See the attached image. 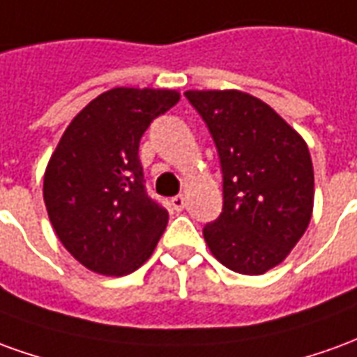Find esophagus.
<instances>
[{
	"label": "esophagus",
	"mask_w": 357,
	"mask_h": 357,
	"mask_svg": "<svg viewBox=\"0 0 357 357\" xmlns=\"http://www.w3.org/2000/svg\"><path fill=\"white\" fill-rule=\"evenodd\" d=\"M171 206H173L174 211H183L184 206H186V199H184L183 194H178V196L171 198Z\"/></svg>",
	"instance_id": "obj_1"
}]
</instances>
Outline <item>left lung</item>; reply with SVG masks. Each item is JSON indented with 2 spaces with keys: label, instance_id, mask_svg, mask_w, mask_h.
<instances>
[{
  "label": "left lung",
  "instance_id": "left-lung-1",
  "mask_svg": "<svg viewBox=\"0 0 357 357\" xmlns=\"http://www.w3.org/2000/svg\"><path fill=\"white\" fill-rule=\"evenodd\" d=\"M209 128L223 173V209L204 227L211 254L231 271L264 275L310 225L313 167L302 136L238 90L184 93Z\"/></svg>",
  "mask_w": 357,
  "mask_h": 357
}]
</instances>
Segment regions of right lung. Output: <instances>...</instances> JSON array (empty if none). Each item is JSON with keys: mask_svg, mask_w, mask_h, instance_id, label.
<instances>
[{"mask_svg": "<svg viewBox=\"0 0 357 357\" xmlns=\"http://www.w3.org/2000/svg\"><path fill=\"white\" fill-rule=\"evenodd\" d=\"M181 100L174 90L113 88L73 119L44 176L55 234L90 271H136L165 231L169 213L146 190L138 158L153 119Z\"/></svg>", "mask_w": 357, "mask_h": 357, "instance_id": "1", "label": "right lung"}]
</instances>
